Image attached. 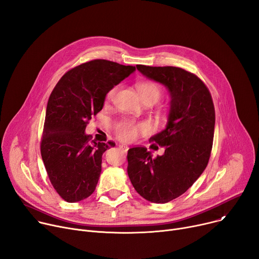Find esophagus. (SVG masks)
Returning a JSON list of instances; mask_svg holds the SVG:
<instances>
[{"label":"esophagus","instance_id":"esophagus-1","mask_svg":"<svg viewBox=\"0 0 259 259\" xmlns=\"http://www.w3.org/2000/svg\"><path fill=\"white\" fill-rule=\"evenodd\" d=\"M119 147H120L121 149H123L124 151H127V149H128V147H127L126 145H123V144H120V145H119Z\"/></svg>","mask_w":259,"mask_h":259}]
</instances>
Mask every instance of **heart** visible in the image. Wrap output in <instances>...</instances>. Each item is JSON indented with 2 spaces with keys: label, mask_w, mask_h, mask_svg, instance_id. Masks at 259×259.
I'll return each instance as SVG.
<instances>
[{
  "label": "heart",
  "mask_w": 259,
  "mask_h": 259,
  "mask_svg": "<svg viewBox=\"0 0 259 259\" xmlns=\"http://www.w3.org/2000/svg\"><path fill=\"white\" fill-rule=\"evenodd\" d=\"M118 85H113L108 90L105 94V100L110 101L114 98L117 93ZM138 91L141 99L153 98L156 101L159 100L162 94L161 87L155 81H143L138 84ZM146 124L142 122H136L132 119H121L115 123L116 136L122 141H132L138 137L139 133L146 130Z\"/></svg>",
  "instance_id": "1"
}]
</instances>
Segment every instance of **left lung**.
<instances>
[{
    "label": "left lung",
    "mask_w": 259,
    "mask_h": 259,
    "mask_svg": "<svg viewBox=\"0 0 259 259\" xmlns=\"http://www.w3.org/2000/svg\"><path fill=\"white\" fill-rule=\"evenodd\" d=\"M146 77L165 84L171 101L168 123L150 141L165 147L153 158L146 147L127 151V175L136 191L153 203H168L192 186L205 170L213 144L215 111L208 88L178 67L137 65Z\"/></svg>",
    "instance_id": "8db88e82"
}]
</instances>
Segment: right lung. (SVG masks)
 Wrapping results in <instances>:
<instances>
[{"label":"right lung","instance_id":"obj_1","mask_svg":"<svg viewBox=\"0 0 259 259\" xmlns=\"http://www.w3.org/2000/svg\"><path fill=\"white\" fill-rule=\"evenodd\" d=\"M136 70L106 59H93L64 74L49 97L40 155L52 186L68 203L92 194L101 172L102 154L115 143H96L84 134L102 110L105 94Z\"/></svg>","mask_w":259,"mask_h":259}]
</instances>
